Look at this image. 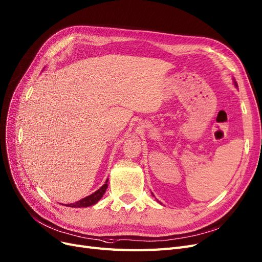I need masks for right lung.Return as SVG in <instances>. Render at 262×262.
Listing matches in <instances>:
<instances>
[{"label":"right lung","mask_w":262,"mask_h":262,"mask_svg":"<svg viewBox=\"0 0 262 262\" xmlns=\"http://www.w3.org/2000/svg\"><path fill=\"white\" fill-rule=\"evenodd\" d=\"M106 188H108V180L105 181L104 185L97 190L96 192H94L93 194H91L90 196H86L84 199H82L81 201H77L76 203H72V204H67L64 206H69V207H87V206H92L94 204H96L97 202H98L102 195L104 194V192L106 190Z\"/></svg>","instance_id":"obj_1"}]
</instances>
